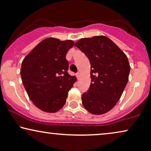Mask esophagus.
I'll list each match as a JSON object with an SVG mask.
<instances>
[{"mask_svg":"<svg viewBox=\"0 0 151 151\" xmlns=\"http://www.w3.org/2000/svg\"><path fill=\"white\" fill-rule=\"evenodd\" d=\"M76 76H77L78 78H80V76H81V73H80V72H78V73H76Z\"/></svg>","mask_w":151,"mask_h":151,"instance_id":"1","label":"esophagus"}]
</instances>
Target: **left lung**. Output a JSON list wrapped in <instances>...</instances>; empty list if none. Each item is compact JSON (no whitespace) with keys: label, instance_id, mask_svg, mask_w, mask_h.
I'll use <instances>...</instances> for the list:
<instances>
[{"label":"left lung","instance_id":"left-lung-1","mask_svg":"<svg viewBox=\"0 0 151 151\" xmlns=\"http://www.w3.org/2000/svg\"><path fill=\"white\" fill-rule=\"evenodd\" d=\"M91 64V83L82 104L93 114L109 112L120 99L129 79L130 66L124 52L105 36L81 39L75 43Z\"/></svg>","mask_w":151,"mask_h":151}]
</instances>
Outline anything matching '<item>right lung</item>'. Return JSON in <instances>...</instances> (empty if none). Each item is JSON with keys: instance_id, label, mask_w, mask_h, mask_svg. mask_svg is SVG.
I'll use <instances>...</instances> for the list:
<instances>
[{"instance_id": "add662e5", "label": "right lung", "mask_w": 151, "mask_h": 151, "mask_svg": "<svg viewBox=\"0 0 151 151\" xmlns=\"http://www.w3.org/2000/svg\"><path fill=\"white\" fill-rule=\"evenodd\" d=\"M73 40L47 38L40 42L22 64V83L30 100L38 109L56 112L64 106L68 93L76 82L68 73L66 53Z\"/></svg>"}]
</instances>
